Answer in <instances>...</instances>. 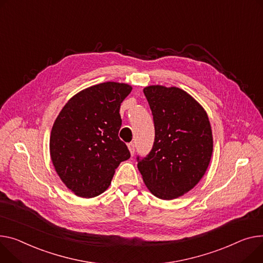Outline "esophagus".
I'll return each instance as SVG.
<instances>
[{
  "label": "esophagus",
  "instance_id": "34e87169",
  "mask_svg": "<svg viewBox=\"0 0 263 263\" xmlns=\"http://www.w3.org/2000/svg\"><path fill=\"white\" fill-rule=\"evenodd\" d=\"M128 148H129L130 153L133 155V154H134V151H135V145H134L133 143H130V144L128 145Z\"/></svg>",
  "mask_w": 263,
  "mask_h": 263
}]
</instances>
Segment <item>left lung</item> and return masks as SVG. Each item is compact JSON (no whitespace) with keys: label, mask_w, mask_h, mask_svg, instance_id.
Instances as JSON below:
<instances>
[{"label":"left lung","mask_w":263,"mask_h":263,"mask_svg":"<svg viewBox=\"0 0 263 263\" xmlns=\"http://www.w3.org/2000/svg\"><path fill=\"white\" fill-rule=\"evenodd\" d=\"M153 115L152 150L137 168L151 194L173 200L187 194L205 174L214 142L204 108L176 86L149 85L144 89Z\"/></svg>","instance_id":"left-lung-1"}]
</instances>
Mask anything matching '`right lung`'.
<instances>
[{
	"mask_svg": "<svg viewBox=\"0 0 263 263\" xmlns=\"http://www.w3.org/2000/svg\"><path fill=\"white\" fill-rule=\"evenodd\" d=\"M127 83L108 81L69 99L51 128L49 152L64 185L81 198L107 190L115 169L130 157L118 137L120 103L130 94Z\"/></svg>",
	"mask_w": 263,
	"mask_h": 263,
	"instance_id": "right-lung-1",
	"label": "right lung"
}]
</instances>
